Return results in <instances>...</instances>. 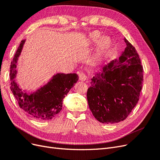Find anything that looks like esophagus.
Listing matches in <instances>:
<instances>
[{
    "mask_svg": "<svg viewBox=\"0 0 160 160\" xmlns=\"http://www.w3.org/2000/svg\"><path fill=\"white\" fill-rule=\"evenodd\" d=\"M87 79H88V77H87V75L85 73H84V72H81V73H80V75H79V79L81 81H85L87 80Z\"/></svg>",
    "mask_w": 160,
    "mask_h": 160,
    "instance_id": "esophagus-1",
    "label": "esophagus"
}]
</instances>
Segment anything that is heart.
<instances>
[{"label": "heart", "mask_w": 160, "mask_h": 160, "mask_svg": "<svg viewBox=\"0 0 160 160\" xmlns=\"http://www.w3.org/2000/svg\"><path fill=\"white\" fill-rule=\"evenodd\" d=\"M98 42L94 55V61L98 62L109 55L113 46V41L108 36L102 37L101 33L94 31L87 34L84 38V43L87 46H91Z\"/></svg>", "instance_id": "heart-1"}]
</instances>
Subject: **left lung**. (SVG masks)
I'll list each match as a JSON object with an SVG mask.
<instances>
[{"mask_svg":"<svg viewBox=\"0 0 160 160\" xmlns=\"http://www.w3.org/2000/svg\"><path fill=\"white\" fill-rule=\"evenodd\" d=\"M119 59L103 67L91 79L87 93L95 118L103 123L122 122L138 103L143 81V67L135 47L126 39Z\"/></svg>","mask_w":160,"mask_h":160,"instance_id":"left-lung-1","label":"left lung"}]
</instances>
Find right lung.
<instances>
[{
	"label": "right lung",
	"mask_w": 160,
	"mask_h": 160,
	"mask_svg": "<svg viewBox=\"0 0 160 160\" xmlns=\"http://www.w3.org/2000/svg\"><path fill=\"white\" fill-rule=\"evenodd\" d=\"M25 40L22 41L11 64V90L20 108L26 113L38 120H49L59 114L62 107V100L79 79L76 73H57L48 83L32 93L22 92L14 79L17 63Z\"/></svg>",
	"instance_id": "add662e5"
}]
</instances>
